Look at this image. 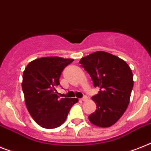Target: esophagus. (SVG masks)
Instances as JSON below:
<instances>
[{
  "mask_svg": "<svg viewBox=\"0 0 151 151\" xmlns=\"http://www.w3.org/2000/svg\"><path fill=\"white\" fill-rule=\"evenodd\" d=\"M81 100H82V101H87V100H88V97H87V96H86V95H84V96H83V97L82 98V99H81Z\"/></svg>",
  "mask_w": 151,
  "mask_h": 151,
  "instance_id": "obj_1",
  "label": "esophagus"
}]
</instances>
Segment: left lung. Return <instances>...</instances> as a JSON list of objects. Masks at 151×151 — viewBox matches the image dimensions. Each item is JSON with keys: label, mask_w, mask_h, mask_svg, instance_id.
I'll return each mask as SVG.
<instances>
[{"label": "left lung", "mask_w": 151, "mask_h": 151, "mask_svg": "<svg viewBox=\"0 0 151 151\" xmlns=\"http://www.w3.org/2000/svg\"><path fill=\"white\" fill-rule=\"evenodd\" d=\"M81 66L89 74L99 93L91 97L96 110L88 116L94 125L108 127L123 115L129 104L134 81L125 61L109 52L97 51L82 58Z\"/></svg>", "instance_id": "8db88e82"}]
</instances>
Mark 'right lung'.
I'll use <instances>...</instances> for the list:
<instances>
[{
    "instance_id": "right-lung-1",
    "label": "right lung",
    "mask_w": 151,
    "mask_h": 151,
    "mask_svg": "<svg viewBox=\"0 0 151 151\" xmlns=\"http://www.w3.org/2000/svg\"><path fill=\"white\" fill-rule=\"evenodd\" d=\"M73 60L58 56L42 57L30 62L25 68L22 89L26 106L42 127L52 129L61 125L72 106L78 102L76 98L59 99L56 91L62 72Z\"/></svg>"
}]
</instances>
